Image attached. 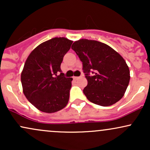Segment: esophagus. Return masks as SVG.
<instances>
[{
	"label": "esophagus",
	"mask_w": 150,
	"mask_h": 150,
	"mask_svg": "<svg viewBox=\"0 0 150 150\" xmlns=\"http://www.w3.org/2000/svg\"><path fill=\"white\" fill-rule=\"evenodd\" d=\"M77 78H79V77H76V76L73 77V79H75V80H77Z\"/></svg>",
	"instance_id": "obj_1"
}]
</instances>
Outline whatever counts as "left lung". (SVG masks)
Instances as JSON below:
<instances>
[{"mask_svg": "<svg viewBox=\"0 0 150 150\" xmlns=\"http://www.w3.org/2000/svg\"><path fill=\"white\" fill-rule=\"evenodd\" d=\"M71 49L82 62L87 80L83 92L94 104L108 106L124 96L130 81V70L126 62L107 44L95 40L82 39L75 41ZM92 71L94 75L89 76Z\"/></svg>", "mask_w": 150, "mask_h": 150, "instance_id": "left-lung-1", "label": "left lung"}]
</instances>
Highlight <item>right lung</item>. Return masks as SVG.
Listing matches in <instances>:
<instances>
[{"instance_id":"obj_1","label":"right lung","mask_w":150,"mask_h":150,"mask_svg":"<svg viewBox=\"0 0 150 150\" xmlns=\"http://www.w3.org/2000/svg\"><path fill=\"white\" fill-rule=\"evenodd\" d=\"M72 44L67 38H53L37 46L26 60L21 73L23 93L42 112L55 113L68 104L73 78L63 76L61 64Z\"/></svg>"}]
</instances>
